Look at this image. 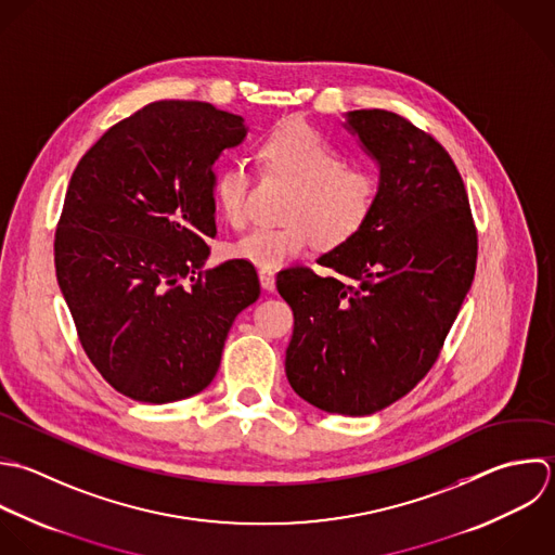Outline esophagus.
Returning <instances> with one entry per match:
<instances>
[{
	"label": "esophagus",
	"instance_id": "esophagus-1",
	"mask_svg": "<svg viewBox=\"0 0 555 555\" xmlns=\"http://www.w3.org/2000/svg\"><path fill=\"white\" fill-rule=\"evenodd\" d=\"M259 281H261V287H263V289L272 292V289L276 287L274 270H270V268H261V270H259Z\"/></svg>",
	"mask_w": 555,
	"mask_h": 555
}]
</instances>
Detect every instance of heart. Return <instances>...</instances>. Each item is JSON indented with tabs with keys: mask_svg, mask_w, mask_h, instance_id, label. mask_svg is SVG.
Returning a JSON list of instances; mask_svg holds the SVG:
<instances>
[{
	"mask_svg": "<svg viewBox=\"0 0 555 555\" xmlns=\"http://www.w3.org/2000/svg\"><path fill=\"white\" fill-rule=\"evenodd\" d=\"M266 170L287 177L296 192L285 227H257L242 235L231 255L257 268H279L300 257L318 242L333 250L354 240L370 222L378 203L376 177L359 166H346L344 151L305 120L274 127L259 144ZM250 172L229 164L214 179V198L231 227L248 218Z\"/></svg>",
	"mask_w": 555,
	"mask_h": 555,
	"instance_id": "b5f03b06",
	"label": "heart"
}]
</instances>
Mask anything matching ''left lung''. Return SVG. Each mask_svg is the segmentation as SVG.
I'll return each mask as SVG.
<instances>
[{"label": "left lung", "instance_id": "1", "mask_svg": "<svg viewBox=\"0 0 555 555\" xmlns=\"http://www.w3.org/2000/svg\"><path fill=\"white\" fill-rule=\"evenodd\" d=\"M346 127L378 162L365 229L311 268L276 274L294 311L285 374L326 413L363 417L404 398L435 365L474 283L478 233L450 153L387 109H354Z\"/></svg>", "mask_w": 555, "mask_h": 555}]
</instances>
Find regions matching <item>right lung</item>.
<instances>
[{
    "mask_svg": "<svg viewBox=\"0 0 555 555\" xmlns=\"http://www.w3.org/2000/svg\"><path fill=\"white\" fill-rule=\"evenodd\" d=\"M244 135V118L211 103L155 101L73 170L53 242L57 285L86 357L135 402L203 391L233 320L261 294L253 263L203 270L214 164Z\"/></svg>",
    "mask_w": 555,
    "mask_h": 555,
    "instance_id": "obj_1",
    "label": "right lung"
}]
</instances>
